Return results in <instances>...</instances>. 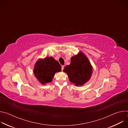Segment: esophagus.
<instances>
[{"label": "esophagus", "instance_id": "esophagus-1", "mask_svg": "<svg viewBox=\"0 0 128 128\" xmlns=\"http://www.w3.org/2000/svg\"><path fill=\"white\" fill-rule=\"evenodd\" d=\"M64 65H62V68H61V69H62V71H63V70L64 69Z\"/></svg>", "mask_w": 128, "mask_h": 128}]
</instances>
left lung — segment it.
<instances>
[{
  "label": "left lung",
  "instance_id": "8db88e82",
  "mask_svg": "<svg viewBox=\"0 0 128 128\" xmlns=\"http://www.w3.org/2000/svg\"><path fill=\"white\" fill-rule=\"evenodd\" d=\"M63 71L67 74L71 82L82 86L90 80L93 69L87 57L80 52L71 57L70 64L65 66Z\"/></svg>",
  "mask_w": 128,
  "mask_h": 128
}]
</instances>
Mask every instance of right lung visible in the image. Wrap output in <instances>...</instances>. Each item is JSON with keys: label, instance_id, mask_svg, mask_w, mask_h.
Here are the masks:
<instances>
[{"label": "right lung", "instance_id": "1", "mask_svg": "<svg viewBox=\"0 0 128 128\" xmlns=\"http://www.w3.org/2000/svg\"><path fill=\"white\" fill-rule=\"evenodd\" d=\"M33 71L36 78L44 84L52 81L55 73L61 71V66L53 57H46L36 62Z\"/></svg>", "mask_w": 128, "mask_h": 128}]
</instances>
